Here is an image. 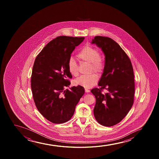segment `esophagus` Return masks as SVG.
<instances>
[{
  "mask_svg": "<svg viewBox=\"0 0 159 159\" xmlns=\"http://www.w3.org/2000/svg\"><path fill=\"white\" fill-rule=\"evenodd\" d=\"M85 91L86 93H89V91H90L89 89H85Z\"/></svg>",
  "mask_w": 159,
  "mask_h": 159,
  "instance_id": "esophagus-1",
  "label": "esophagus"
}]
</instances>
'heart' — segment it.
Here are the masks:
<instances>
[{"instance_id":"obj_1","label":"heart","mask_w":159,"mask_h":159,"mask_svg":"<svg viewBox=\"0 0 159 159\" xmlns=\"http://www.w3.org/2000/svg\"><path fill=\"white\" fill-rule=\"evenodd\" d=\"M77 57L80 61L90 64L91 70L97 74L103 71L104 63L100 57V52L98 48L91 45L85 46L77 54ZM68 68L70 74L74 76L78 75V65L73 57H70L68 62ZM98 77L96 74L88 76H81L74 81L75 85L89 89L96 85L98 81Z\"/></svg>"}]
</instances>
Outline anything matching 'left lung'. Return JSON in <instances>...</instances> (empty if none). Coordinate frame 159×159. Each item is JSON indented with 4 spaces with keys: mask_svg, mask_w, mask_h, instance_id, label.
Masks as SVG:
<instances>
[{
    "mask_svg": "<svg viewBox=\"0 0 159 159\" xmlns=\"http://www.w3.org/2000/svg\"><path fill=\"white\" fill-rule=\"evenodd\" d=\"M105 55V66L98 83L92 89L95 96L94 117L99 124L112 126L120 123L134 103L135 82L130 60L120 45L111 38L97 36L92 39ZM107 93L102 94V89Z\"/></svg>",
    "mask_w": 159,
    "mask_h": 159,
    "instance_id": "obj_1",
    "label": "left lung"
}]
</instances>
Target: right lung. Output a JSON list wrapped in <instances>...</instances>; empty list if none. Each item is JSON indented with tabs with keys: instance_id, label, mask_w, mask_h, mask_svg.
Here are the masks:
<instances>
[{
	"instance_id": "right-lung-1",
	"label": "right lung",
	"mask_w": 159,
	"mask_h": 159,
	"mask_svg": "<svg viewBox=\"0 0 159 159\" xmlns=\"http://www.w3.org/2000/svg\"><path fill=\"white\" fill-rule=\"evenodd\" d=\"M85 37L61 36L48 43L35 59L31 78L33 98L42 115L53 123L67 122L85 89L81 86L69 89L68 62L75 47Z\"/></svg>"
}]
</instances>
